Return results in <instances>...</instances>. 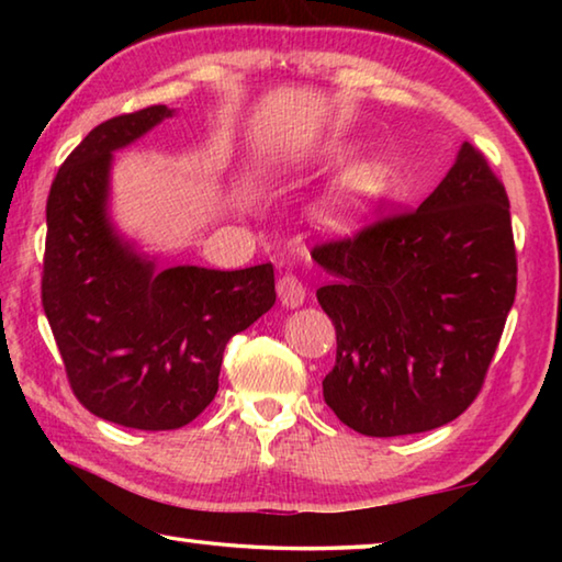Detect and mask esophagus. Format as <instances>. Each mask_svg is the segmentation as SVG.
<instances>
[{
	"instance_id": "esophagus-1",
	"label": "esophagus",
	"mask_w": 562,
	"mask_h": 562,
	"mask_svg": "<svg viewBox=\"0 0 562 562\" xmlns=\"http://www.w3.org/2000/svg\"><path fill=\"white\" fill-rule=\"evenodd\" d=\"M278 294H280V302L284 304V307H300L307 290H304V284L294 278V274L288 272L278 280Z\"/></svg>"
}]
</instances>
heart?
Returning <instances> with one entry per match:
<instances>
[{"instance_id":"b5f03b06","label":"heart","mask_w":562,"mask_h":562,"mask_svg":"<svg viewBox=\"0 0 562 562\" xmlns=\"http://www.w3.org/2000/svg\"><path fill=\"white\" fill-rule=\"evenodd\" d=\"M384 188V168L376 164H359L349 170L341 180L337 193L329 198V203L322 211V217L329 225L349 223L357 213L364 211V205L382 193Z\"/></svg>"}]
</instances>
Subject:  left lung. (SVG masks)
<instances>
[{
    "label": "left lung",
    "instance_id": "8db88e82",
    "mask_svg": "<svg viewBox=\"0 0 562 562\" xmlns=\"http://www.w3.org/2000/svg\"><path fill=\"white\" fill-rule=\"evenodd\" d=\"M312 258L335 274L317 300L337 331L322 394L341 424L386 439L473 404L518 284L508 193L479 148L463 144L414 211L379 215Z\"/></svg>",
    "mask_w": 562,
    "mask_h": 562
}]
</instances>
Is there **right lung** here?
<instances>
[{
  "mask_svg": "<svg viewBox=\"0 0 562 562\" xmlns=\"http://www.w3.org/2000/svg\"><path fill=\"white\" fill-rule=\"evenodd\" d=\"M170 113L148 106L99 123L46 198L42 304L66 379L91 414L140 431H173L203 414L227 341L274 304L270 262L156 270L113 235L111 154Z\"/></svg>",
  "mask_w": 562,
  "mask_h": 562,
  "instance_id": "obj_1",
  "label": "right lung"
}]
</instances>
